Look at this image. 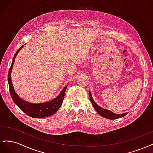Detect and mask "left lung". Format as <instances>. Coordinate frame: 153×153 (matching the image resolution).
I'll return each mask as SVG.
<instances>
[{
    "instance_id": "1",
    "label": "left lung",
    "mask_w": 153,
    "mask_h": 153,
    "mask_svg": "<svg viewBox=\"0 0 153 153\" xmlns=\"http://www.w3.org/2000/svg\"><path fill=\"white\" fill-rule=\"evenodd\" d=\"M89 98H90L91 101L92 103V106H93L94 109L96 110V112H98L100 115H101V116H103L104 117H106L108 119H116L118 118H121L122 117H124V116H125V115L128 114V112L124 113V114H115L108 110H106L102 107H101V106L97 105L95 101L93 100V99H92L90 91H89Z\"/></svg>"
}]
</instances>
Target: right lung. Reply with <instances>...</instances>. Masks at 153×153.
<instances>
[{
    "label": "right lung",
    "mask_w": 153,
    "mask_h": 153,
    "mask_svg": "<svg viewBox=\"0 0 153 153\" xmlns=\"http://www.w3.org/2000/svg\"><path fill=\"white\" fill-rule=\"evenodd\" d=\"M24 45L22 46V47L17 50V52L15 53V55H14L11 66L8 72L7 80L11 98L14 101V103H15L18 107L23 111V112L30 117L34 118H43L51 116V115L55 114V112H57L62 105L67 85L64 87L62 91L61 92V93L59 94V95L57 98H55L51 101H49L48 102L41 103H31L20 98V97L18 96V95L16 93L15 89H14L11 76L13 64L14 62H15V59L16 57V55L19 52V51L22 49V48L24 47Z\"/></svg>",
    "instance_id": "right-lung-1"
}]
</instances>
